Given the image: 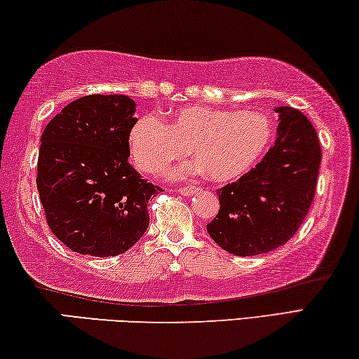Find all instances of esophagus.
Here are the masks:
<instances>
[{
  "label": "esophagus",
  "instance_id": "esophagus-1",
  "mask_svg": "<svg viewBox=\"0 0 359 359\" xmlns=\"http://www.w3.org/2000/svg\"><path fill=\"white\" fill-rule=\"evenodd\" d=\"M176 192H178L180 196H183V197H189V196H192L194 192H197V187H196V186L180 187V189H176Z\"/></svg>",
  "mask_w": 359,
  "mask_h": 359
}]
</instances>
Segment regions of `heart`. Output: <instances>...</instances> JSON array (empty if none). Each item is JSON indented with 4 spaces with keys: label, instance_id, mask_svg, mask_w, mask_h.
Instances as JSON below:
<instances>
[{
    "label": "heart",
    "instance_id": "1",
    "mask_svg": "<svg viewBox=\"0 0 359 359\" xmlns=\"http://www.w3.org/2000/svg\"><path fill=\"white\" fill-rule=\"evenodd\" d=\"M273 126L259 111H229L189 104L176 109L165 124L157 116H143L128 130V151L141 172L156 173L186 156L198 162L165 172L181 178L205 170L213 181H232L256 165L272 141Z\"/></svg>",
    "mask_w": 359,
    "mask_h": 359
}]
</instances>
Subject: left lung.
<instances>
[{
	"mask_svg": "<svg viewBox=\"0 0 359 359\" xmlns=\"http://www.w3.org/2000/svg\"><path fill=\"white\" fill-rule=\"evenodd\" d=\"M278 113L277 140L262 161L235 183L218 189L219 211L207 224L210 237L235 256L280 248L301 227L313 202L321 148L301 111Z\"/></svg>",
	"mask_w": 359,
	"mask_h": 359,
	"instance_id": "8db88e82",
	"label": "left lung"
}]
</instances>
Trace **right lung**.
<instances>
[{"label":"right lung","instance_id":"add662e5","mask_svg":"<svg viewBox=\"0 0 359 359\" xmlns=\"http://www.w3.org/2000/svg\"><path fill=\"white\" fill-rule=\"evenodd\" d=\"M135 109L127 95H86L41 135L36 186L47 224L79 255H122L149 226L148 203L161 189L127 161Z\"/></svg>","mask_w":359,"mask_h":359}]
</instances>
